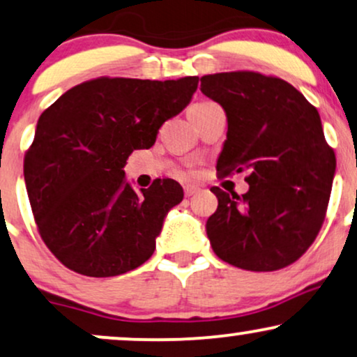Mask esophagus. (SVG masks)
<instances>
[{
  "label": "esophagus",
  "instance_id": "34e87169",
  "mask_svg": "<svg viewBox=\"0 0 357 357\" xmlns=\"http://www.w3.org/2000/svg\"><path fill=\"white\" fill-rule=\"evenodd\" d=\"M197 192H198V187H195V185H187V187H185V195L187 197L195 195Z\"/></svg>",
  "mask_w": 357,
  "mask_h": 357
}]
</instances>
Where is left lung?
Masks as SVG:
<instances>
[{"instance_id":"obj_1","label":"left lung","mask_w":357,"mask_h":357,"mask_svg":"<svg viewBox=\"0 0 357 357\" xmlns=\"http://www.w3.org/2000/svg\"><path fill=\"white\" fill-rule=\"evenodd\" d=\"M200 82L202 93L225 109L228 121L216 170L248 172L249 183L241 197L211 187L218 198L206 221L213 251L246 271L290 266L317 238L336 174L320 114L275 77L223 72Z\"/></svg>"}]
</instances>
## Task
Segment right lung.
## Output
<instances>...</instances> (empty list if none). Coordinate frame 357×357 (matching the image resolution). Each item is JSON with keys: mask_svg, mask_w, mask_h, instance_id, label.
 <instances>
[{"mask_svg": "<svg viewBox=\"0 0 357 357\" xmlns=\"http://www.w3.org/2000/svg\"><path fill=\"white\" fill-rule=\"evenodd\" d=\"M198 77L96 78L70 88L40 114L24 159L40 238L68 269L121 275L155 249L167 213L183 200L172 178L132 188L128 157L154 146L159 128L187 108Z\"/></svg>", "mask_w": 357, "mask_h": 357, "instance_id": "right-lung-1", "label": "right lung"}]
</instances>
